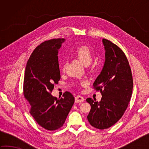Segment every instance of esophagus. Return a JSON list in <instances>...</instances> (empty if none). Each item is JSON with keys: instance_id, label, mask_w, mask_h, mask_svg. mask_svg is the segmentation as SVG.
I'll return each mask as SVG.
<instances>
[{"instance_id": "34e87169", "label": "esophagus", "mask_w": 149, "mask_h": 149, "mask_svg": "<svg viewBox=\"0 0 149 149\" xmlns=\"http://www.w3.org/2000/svg\"><path fill=\"white\" fill-rule=\"evenodd\" d=\"M84 101V98L81 95H77L75 98V102L76 103H79Z\"/></svg>"}]
</instances>
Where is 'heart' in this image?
<instances>
[{"mask_svg": "<svg viewBox=\"0 0 149 149\" xmlns=\"http://www.w3.org/2000/svg\"><path fill=\"white\" fill-rule=\"evenodd\" d=\"M75 55L78 59L85 66L90 65L93 59V53L88 47L83 46L78 48L75 52ZM66 65H63V69L65 70ZM82 84H85V82H82Z\"/></svg>", "mask_w": 149, "mask_h": 149, "instance_id": "b5f03b06", "label": "heart"}]
</instances>
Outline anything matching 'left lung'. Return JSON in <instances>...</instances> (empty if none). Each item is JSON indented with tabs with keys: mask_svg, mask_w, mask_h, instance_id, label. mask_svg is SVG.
I'll return each instance as SVG.
<instances>
[{
	"mask_svg": "<svg viewBox=\"0 0 149 149\" xmlns=\"http://www.w3.org/2000/svg\"><path fill=\"white\" fill-rule=\"evenodd\" d=\"M105 62L93 87L100 90V102L88 98L91 109L87 118L91 125L99 129L111 127L122 118L130 101L133 88L128 60L119 47L102 39Z\"/></svg>",
	"mask_w": 149,
	"mask_h": 149,
	"instance_id": "left-lung-1",
	"label": "left lung"
}]
</instances>
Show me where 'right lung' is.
Instances as JSON below:
<instances>
[{"instance_id":"obj_1","label":"right lung","mask_w":149,"mask_h":149,"mask_svg":"<svg viewBox=\"0 0 149 149\" xmlns=\"http://www.w3.org/2000/svg\"><path fill=\"white\" fill-rule=\"evenodd\" d=\"M65 41L58 38L41 43L31 55L25 70L24 95L31 106L30 113L49 131L62 127L74 104V97L68 91L59 99L51 95L61 77L58 55Z\"/></svg>"}]
</instances>
